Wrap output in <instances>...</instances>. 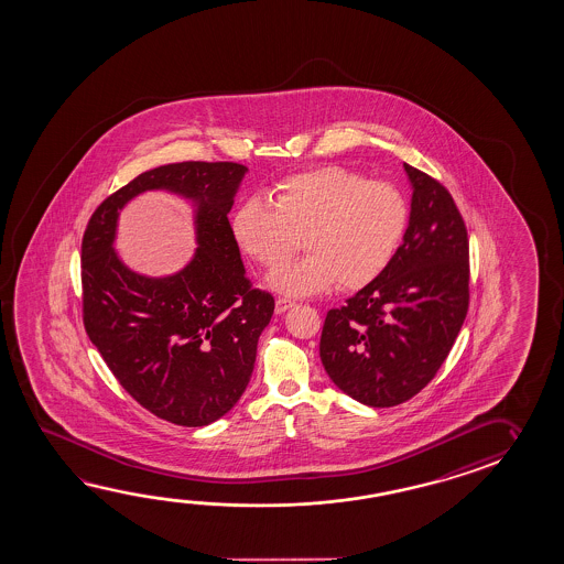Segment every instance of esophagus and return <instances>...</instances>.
Listing matches in <instances>:
<instances>
[{
	"instance_id": "34e87169",
	"label": "esophagus",
	"mask_w": 564,
	"mask_h": 564,
	"mask_svg": "<svg viewBox=\"0 0 564 564\" xmlns=\"http://www.w3.org/2000/svg\"><path fill=\"white\" fill-rule=\"evenodd\" d=\"M294 306V302L292 300H286V297H278L276 300V314H284L286 312L288 307Z\"/></svg>"
}]
</instances>
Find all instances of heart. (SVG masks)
<instances>
[{
    "instance_id": "b5f03b06",
    "label": "heart",
    "mask_w": 564,
    "mask_h": 564,
    "mask_svg": "<svg viewBox=\"0 0 564 564\" xmlns=\"http://www.w3.org/2000/svg\"><path fill=\"white\" fill-rule=\"evenodd\" d=\"M230 225L240 249L267 268L284 262L302 235L306 257L274 270L270 284L306 296L332 280L349 290L379 276L404 237L409 205L391 183L329 165L284 177L267 197H247Z\"/></svg>"
}]
</instances>
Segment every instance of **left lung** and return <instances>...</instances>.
<instances>
[{"instance_id":"obj_1","label":"left lung","mask_w":564,"mask_h":564,"mask_svg":"<svg viewBox=\"0 0 564 564\" xmlns=\"http://www.w3.org/2000/svg\"><path fill=\"white\" fill-rule=\"evenodd\" d=\"M411 219L381 274L325 315L319 357L355 401L406 402L446 361L469 306V240L448 189L404 163Z\"/></svg>"}]
</instances>
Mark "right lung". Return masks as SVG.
Listing matches in <instances>:
<instances>
[{
	"label": "right lung",
	"instance_id": "1",
	"mask_svg": "<svg viewBox=\"0 0 564 564\" xmlns=\"http://www.w3.org/2000/svg\"><path fill=\"white\" fill-rule=\"evenodd\" d=\"M247 172L235 162H182L140 173L96 207L83 237L88 339L134 401L180 426H207L237 404L274 314V297L245 274L227 217ZM150 188L198 205L200 247L173 278L135 275L111 249L117 210Z\"/></svg>",
	"mask_w": 564,
	"mask_h": 564
}]
</instances>
